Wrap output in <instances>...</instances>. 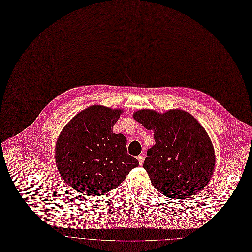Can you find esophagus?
<instances>
[{
    "mask_svg": "<svg viewBox=\"0 0 252 252\" xmlns=\"http://www.w3.org/2000/svg\"><path fill=\"white\" fill-rule=\"evenodd\" d=\"M137 160H138L139 164L142 165V164H143V161H144V156H143V155H138V156H137Z\"/></svg>",
    "mask_w": 252,
    "mask_h": 252,
    "instance_id": "esophagus-1",
    "label": "esophagus"
}]
</instances>
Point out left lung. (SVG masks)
Returning a JSON list of instances; mask_svg holds the SVG:
<instances>
[{
	"instance_id": "left-lung-1",
	"label": "left lung",
	"mask_w": 252,
	"mask_h": 252,
	"mask_svg": "<svg viewBox=\"0 0 252 252\" xmlns=\"http://www.w3.org/2000/svg\"><path fill=\"white\" fill-rule=\"evenodd\" d=\"M133 118L154 132L143 168L154 188L175 200L190 199L209 183L215 152L204 127L190 114L173 110L158 114L140 110Z\"/></svg>"
}]
</instances>
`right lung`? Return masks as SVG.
<instances>
[{
  "instance_id": "obj_1",
  "label": "right lung",
  "mask_w": 252,
  "mask_h": 252,
  "mask_svg": "<svg viewBox=\"0 0 252 252\" xmlns=\"http://www.w3.org/2000/svg\"><path fill=\"white\" fill-rule=\"evenodd\" d=\"M121 110L93 106L76 115L58 137L55 159L64 181L85 196L116 189L139 165L127 154L126 138L113 132Z\"/></svg>"
}]
</instances>
